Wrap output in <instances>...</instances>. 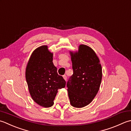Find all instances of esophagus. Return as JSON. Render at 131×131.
<instances>
[{"label": "esophagus", "instance_id": "obj_1", "mask_svg": "<svg viewBox=\"0 0 131 131\" xmlns=\"http://www.w3.org/2000/svg\"><path fill=\"white\" fill-rule=\"evenodd\" d=\"M63 77V79L65 80V81H67V77L66 76V75H64Z\"/></svg>", "mask_w": 131, "mask_h": 131}]
</instances>
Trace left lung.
I'll return each mask as SVG.
<instances>
[{
    "label": "left lung",
    "instance_id": "8db88e82",
    "mask_svg": "<svg viewBox=\"0 0 131 131\" xmlns=\"http://www.w3.org/2000/svg\"><path fill=\"white\" fill-rule=\"evenodd\" d=\"M73 73L67 82L71 105L82 108L92 102L99 90L102 77L98 56L91 47L80 45L77 51H69Z\"/></svg>",
    "mask_w": 131,
    "mask_h": 131
}]
</instances>
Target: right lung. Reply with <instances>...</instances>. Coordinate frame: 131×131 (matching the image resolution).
Returning <instances> with one entry per match:
<instances>
[{
    "label": "right lung",
    "instance_id": "obj_1",
    "mask_svg": "<svg viewBox=\"0 0 131 131\" xmlns=\"http://www.w3.org/2000/svg\"><path fill=\"white\" fill-rule=\"evenodd\" d=\"M52 57L53 53L46 45L38 47L32 52L26 67V80L31 97L44 107L54 105L58 90L64 88L66 84L58 74Z\"/></svg>",
    "mask_w": 131,
    "mask_h": 131
}]
</instances>
